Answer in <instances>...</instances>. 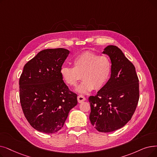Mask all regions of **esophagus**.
Returning <instances> with one entry per match:
<instances>
[{"instance_id":"1","label":"esophagus","mask_w":157,"mask_h":157,"mask_svg":"<svg viewBox=\"0 0 157 157\" xmlns=\"http://www.w3.org/2000/svg\"><path fill=\"white\" fill-rule=\"evenodd\" d=\"M85 100H86V98L82 95H78V101L79 103H82L83 101H84Z\"/></svg>"}]
</instances>
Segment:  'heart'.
Here are the masks:
<instances>
[{"instance_id":"heart-1","label":"heart","mask_w":157,"mask_h":157,"mask_svg":"<svg viewBox=\"0 0 157 157\" xmlns=\"http://www.w3.org/2000/svg\"><path fill=\"white\" fill-rule=\"evenodd\" d=\"M73 67L63 66L60 74L65 82L72 86H76L79 81L83 79L76 88L79 94H87L94 88L99 90L103 88L112 72V63L108 57L85 52L74 57L72 59Z\"/></svg>"}]
</instances>
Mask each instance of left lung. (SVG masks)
<instances>
[{"label":"left lung","mask_w":157,"mask_h":157,"mask_svg":"<svg viewBox=\"0 0 157 157\" xmlns=\"http://www.w3.org/2000/svg\"><path fill=\"white\" fill-rule=\"evenodd\" d=\"M110 57V78L95 96H90L92 125L99 132L108 133L123 127L131 119L139 99V79L133 63L115 45L102 52Z\"/></svg>","instance_id":"left-lung-1"}]
</instances>
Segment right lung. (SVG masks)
<instances>
[{
	"label": "right lung",
	"mask_w": 157,
	"mask_h": 157,
	"mask_svg": "<svg viewBox=\"0 0 157 157\" xmlns=\"http://www.w3.org/2000/svg\"><path fill=\"white\" fill-rule=\"evenodd\" d=\"M70 51L63 48L40 51L27 63L19 80L20 100L25 118L36 130L54 133L64 125L70 110L78 104L60 69Z\"/></svg>",
	"instance_id": "obj_1"
}]
</instances>
